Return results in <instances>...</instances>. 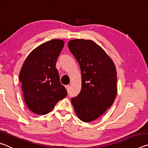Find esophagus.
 Wrapping results in <instances>:
<instances>
[{
	"label": "esophagus",
	"mask_w": 148,
	"mask_h": 148,
	"mask_svg": "<svg viewBox=\"0 0 148 148\" xmlns=\"http://www.w3.org/2000/svg\"><path fill=\"white\" fill-rule=\"evenodd\" d=\"M65 87H66V90H67V91L69 92V91H70V88H71V87H70L69 86H65Z\"/></svg>",
	"instance_id": "obj_1"
}]
</instances>
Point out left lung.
I'll use <instances>...</instances> for the list:
<instances>
[{
	"label": "left lung",
	"mask_w": 148,
	"mask_h": 148,
	"mask_svg": "<svg viewBox=\"0 0 148 148\" xmlns=\"http://www.w3.org/2000/svg\"><path fill=\"white\" fill-rule=\"evenodd\" d=\"M69 48L82 72L81 91L71 99L82 121H92L113 104L117 95V72L114 62L101 47L90 40H71Z\"/></svg>",
	"instance_id": "1"
}]
</instances>
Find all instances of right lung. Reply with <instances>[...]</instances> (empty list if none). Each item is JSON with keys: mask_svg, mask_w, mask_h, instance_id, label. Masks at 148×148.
I'll use <instances>...</instances> for the list:
<instances>
[{"mask_svg": "<svg viewBox=\"0 0 148 148\" xmlns=\"http://www.w3.org/2000/svg\"><path fill=\"white\" fill-rule=\"evenodd\" d=\"M64 44L62 40L53 39L40 45L30 53L21 67L19 79L24 100L34 114H48L66 97V89L60 82L56 68Z\"/></svg>", "mask_w": 148, "mask_h": 148, "instance_id": "1", "label": "right lung"}]
</instances>
